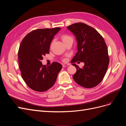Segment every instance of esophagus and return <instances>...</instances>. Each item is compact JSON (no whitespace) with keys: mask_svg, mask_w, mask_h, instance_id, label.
Instances as JSON below:
<instances>
[{"mask_svg":"<svg viewBox=\"0 0 126 126\" xmlns=\"http://www.w3.org/2000/svg\"><path fill=\"white\" fill-rule=\"evenodd\" d=\"M69 65V64H68V63H63V67H67Z\"/></svg>","mask_w":126,"mask_h":126,"instance_id":"1","label":"esophagus"}]
</instances>
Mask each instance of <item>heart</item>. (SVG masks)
<instances>
[{
    "instance_id": "obj_1",
    "label": "heart",
    "mask_w": 126,
    "mask_h": 126,
    "mask_svg": "<svg viewBox=\"0 0 126 126\" xmlns=\"http://www.w3.org/2000/svg\"><path fill=\"white\" fill-rule=\"evenodd\" d=\"M62 40H63V42H64V41H66L68 39L71 38V37H70L69 36H68V35H63L62 37Z\"/></svg>"
}]
</instances>
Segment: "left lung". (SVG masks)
I'll return each mask as SVG.
<instances>
[{"instance_id": "8db88e82", "label": "left lung", "mask_w": 126, "mask_h": 126, "mask_svg": "<svg viewBox=\"0 0 126 126\" xmlns=\"http://www.w3.org/2000/svg\"><path fill=\"white\" fill-rule=\"evenodd\" d=\"M67 28L74 34L77 41L78 51L71 60L77 69L74 80L87 88L96 87L104 79L109 65L105 41L96 29L84 23H75ZM77 61L84 63L82 68L74 63Z\"/></svg>"}]
</instances>
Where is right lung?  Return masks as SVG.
Here are the masks:
<instances>
[{"instance_id":"right-lung-1","label":"right lung","mask_w":126,"mask_h":126,"mask_svg":"<svg viewBox=\"0 0 126 126\" xmlns=\"http://www.w3.org/2000/svg\"><path fill=\"white\" fill-rule=\"evenodd\" d=\"M60 28H44L32 30L22 39L18 50L19 69L22 79L32 89L43 92L55 84L60 63L54 62L47 67L41 60L49 54L50 45Z\"/></svg>"}]
</instances>
